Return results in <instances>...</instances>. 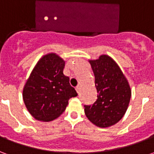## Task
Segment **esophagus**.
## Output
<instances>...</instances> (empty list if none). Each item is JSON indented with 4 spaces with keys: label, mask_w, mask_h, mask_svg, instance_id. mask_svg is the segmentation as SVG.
Returning <instances> with one entry per match:
<instances>
[{
    "label": "esophagus",
    "mask_w": 154,
    "mask_h": 154,
    "mask_svg": "<svg viewBox=\"0 0 154 154\" xmlns=\"http://www.w3.org/2000/svg\"><path fill=\"white\" fill-rule=\"evenodd\" d=\"M76 91H77V93H79V92H80V91H81V87H80V86H77V87H76Z\"/></svg>",
    "instance_id": "1"
}]
</instances>
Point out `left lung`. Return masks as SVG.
<instances>
[{
    "mask_svg": "<svg viewBox=\"0 0 154 154\" xmlns=\"http://www.w3.org/2000/svg\"><path fill=\"white\" fill-rule=\"evenodd\" d=\"M95 75L97 99L84 106L85 115L95 125L107 128L119 122L125 116L131 97L129 84L116 61L108 55L89 60Z\"/></svg>",
    "mask_w": 154,
    "mask_h": 154,
    "instance_id": "obj_1",
    "label": "left lung"
}]
</instances>
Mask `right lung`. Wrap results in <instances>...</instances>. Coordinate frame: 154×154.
I'll return each mask as SVG.
<instances>
[{
    "label": "right lung",
    "instance_id": "1",
    "mask_svg": "<svg viewBox=\"0 0 154 154\" xmlns=\"http://www.w3.org/2000/svg\"><path fill=\"white\" fill-rule=\"evenodd\" d=\"M65 61L57 54L44 55L32 70L23 89V100L35 119L48 122L63 114L72 97L77 96L63 74Z\"/></svg>",
    "mask_w": 154,
    "mask_h": 154
}]
</instances>
